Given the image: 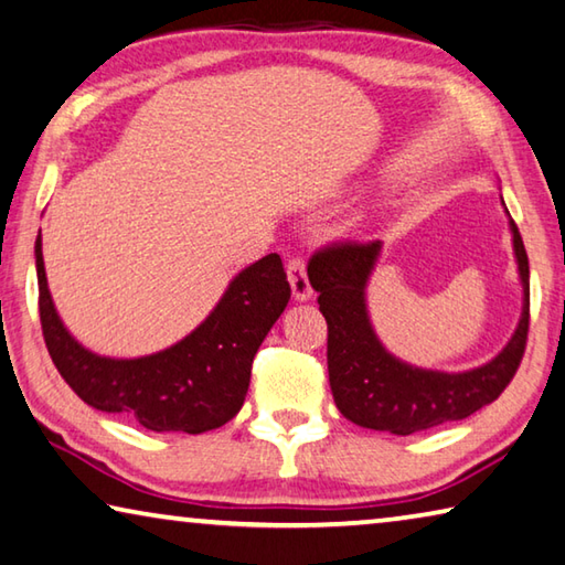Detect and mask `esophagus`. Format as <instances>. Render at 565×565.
<instances>
[{"mask_svg":"<svg viewBox=\"0 0 565 565\" xmlns=\"http://www.w3.org/2000/svg\"><path fill=\"white\" fill-rule=\"evenodd\" d=\"M288 280L292 285V298L295 300L305 302V300L312 298V285H310L308 270H305L302 257H290V263H288Z\"/></svg>","mask_w":565,"mask_h":565,"instance_id":"34e87169","label":"esophagus"}]
</instances>
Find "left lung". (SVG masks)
<instances>
[{
	"label": "left lung",
	"mask_w": 565,
	"mask_h": 565,
	"mask_svg": "<svg viewBox=\"0 0 565 565\" xmlns=\"http://www.w3.org/2000/svg\"><path fill=\"white\" fill-rule=\"evenodd\" d=\"M513 250L523 285L519 328L491 362L469 372H434L412 367L382 348L364 302V288L382 243H330L310 257L308 277L320 292V312L328 320L330 387L344 419L364 429L407 434L467 419L509 387L529 340V255L511 221Z\"/></svg>",
	"instance_id": "obj_1"
}]
</instances>
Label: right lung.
Masks as SVG:
<instances>
[{
    "label": "right lung",
    "instance_id": "right-lung-1",
    "mask_svg": "<svg viewBox=\"0 0 565 565\" xmlns=\"http://www.w3.org/2000/svg\"><path fill=\"white\" fill-rule=\"evenodd\" d=\"M39 320L58 374L88 407L124 414L151 431L203 434L241 412L257 348L288 308L290 282L270 253L227 285L215 310L173 348L138 360L84 350L58 320L36 237Z\"/></svg>",
    "mask_w": 565,
    "mask_h": 565
}]
</instances>
